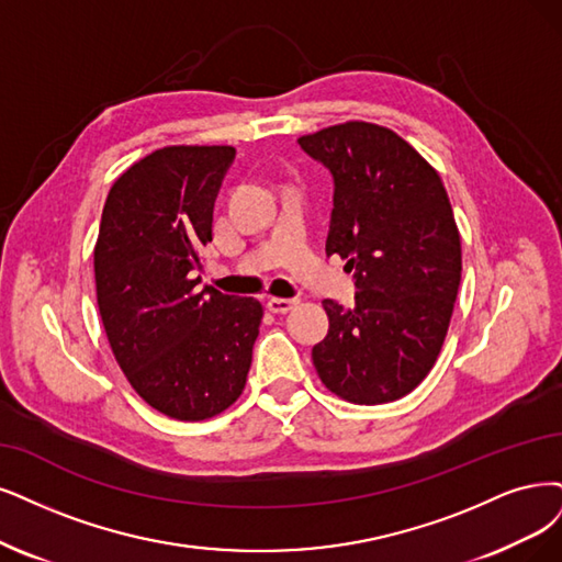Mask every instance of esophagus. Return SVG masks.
<instances>
[{"label": "esophagus", "mask_w": 562, "mask_h": 562, "mask_svg": "<svg viewBox=\"0 0 562 562\" xmlns=\"http://www.w3.org/2000/svg\"><path fill=\"white\" fill-rule=\"evenodd\" d=\"M296 299H268L266 301V307L270 310V313H276V315H286L289 313V310H292V307H296Z\"/></svg>", "instance_id": "esophagus-1"}]
</instances>
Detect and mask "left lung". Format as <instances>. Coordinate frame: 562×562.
I'll return each instance as SVG.
<instances>
[{
  "label": "left lung",
  "instance_id": "1",
  "mask_svg": "<svg viewBox=\"0 0 562 562\" xmlns=\"http://www.w3.org/2000/svg\"><path fill=\"white\" fill-rule=\"evenodd\" d=\"M301 148L334 176L326 255L357 273V305L326 299L313 347L324 386L357 405L398 401L438 361L461 284V234L438 171L382 124L349 120Z\"/></svg>",
  "mask_w": 562,
  "mask_h": 562
}]
</instances>
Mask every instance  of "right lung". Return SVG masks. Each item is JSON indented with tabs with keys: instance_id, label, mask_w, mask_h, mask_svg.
<instances>
[{
	"instance_id": "obj_1",
	"label": "right lung",
	"mask_w": 562,
	"mask_h": 562,
	"mask_svg": "<svg viewBox=\"0 0 562 562\" xmlns=\"http://www.w3.org/2000/svg\"><path fill=\"white\" fill-rule=\"evenodd\" d=\"M232 145H166L111 187L94 245L99 315L138 396L166 417L203 422L245 389L263 307L199 289L213 205Z\"/></svg>"
}]
</instances>
